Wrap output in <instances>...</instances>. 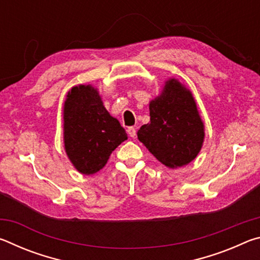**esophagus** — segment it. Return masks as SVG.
<instances>
[{"label": "esophagus", "mask_w": 260, "mask_h": 260, "mask_svg": "<svg viewBox=\"0 0 260 260\" xmlns=\"http://www.w3.org/2000/svg\"><path fill=\"white\" fill-rule=\"evenodd\" d=\"M127 132H128V134L131 138H135L136 136V129L134 128V127H128V129H127Z\"/></svg>", "instance_id": "esophagus-1"}]
</instances>
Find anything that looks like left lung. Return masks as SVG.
Listing matches in <instances>:
<instances>
[{
    "label": "left lung",
    "instance_id": "obj_1",
    "mask_svg": "<svg viewBox=\"0 0 260 260\" xmlns=\"http://www.w3.org/2000/svg\"><path fill=\"white\" fill-rule=\"evenodd\" d=\"M150 122L141 126L138 139L169 169L188 165L203 147L205 129L191 91L178 79L165 81L149 103Z\"/></svg>",
    "mask_w": 260,
    "mask_h": 260
}]
</instances>
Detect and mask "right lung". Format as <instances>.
<instances>
[{"instance_id": "obj_1", "label": "right lung", "mask_w": 260, "mask_h": 260, "mask_svg": "<svg viewBox=\"0 0 260 260\" xmlns=\"http://www.w3.org/2000/svg\"><path fill=\"white\" fill-rule=\"evenodd\" d=\"M64 149L78 172L98 173L112 151L127 140L126 131L103 105L98 88L72 87L63 108Z\"/></svg>"}]
</instances>
